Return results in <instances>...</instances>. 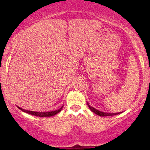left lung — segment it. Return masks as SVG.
I'll list each match as a JSON object with an SVG mask.
<instances>
[{"instance_id":"left-lung-1","label":"left lung","mask_w":150,"mask_h":150,"mask_svg":"<svg viewBox=\"0 0 150 150\" xmlns=\"http://www.w3.org/2000/svg\"><path fill=\"white\" fill-rule=\"evenodd\" d=\"M87 105H88V106H89V108H90V109H91L92 112H93L94 113L98 115H99V116H102V117L112 116V115H118L120 113V112H116V113H107V112H104L100 111V110L96 109V108H94L93 107H92V106H90L88 103H87Z\"/></svg>"}]
</instances>
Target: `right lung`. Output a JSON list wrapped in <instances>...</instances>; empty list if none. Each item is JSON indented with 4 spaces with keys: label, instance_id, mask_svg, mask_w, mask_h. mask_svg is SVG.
I'll return each instance as SVG.
<instances>
[{
    "label": "right lung",
    "instance_id": "add662e5",
    "mask_svg": "<svg viewBox=\"0 0 150 150\" xmlns=\"http://www.w3.org/2000/svg\"><path fill=\"white\" fill-rule=\"evenodd\" d=\"M63 108V106L59 108V109L57 110H54V111H50V112H35V111H30V110H26L24 109H22V108L18 107L19 109L22 110L23 112H25L26 113H28L30 115H33L38 116V117H52L53 115H55L58 113Z\"/></svg>",
    "mask_w": 150,
    "mask_h": 150
}]
</instances>
